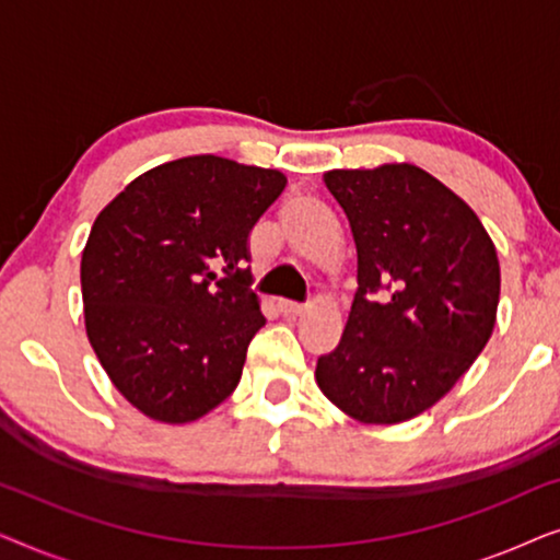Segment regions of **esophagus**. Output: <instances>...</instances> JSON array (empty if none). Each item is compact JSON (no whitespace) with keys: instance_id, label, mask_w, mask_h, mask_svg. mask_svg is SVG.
Here are the masks:
<instances>
[{"instance_id":"obj_1","label":"esophagus","mask_w":560,"mask_h":560,"mask_svg":"<svg viewBox=\"0 0 560 560\" xmlns=\"http://www.w3.org/2000/svg\"><path fill=\"white\" fill-rule=\"evenodd\" d=\"M278 308H280L282 316H288V318H298V316H303V313H305L301 303H290V301H280Z\"/></svg>"}]
</instances>
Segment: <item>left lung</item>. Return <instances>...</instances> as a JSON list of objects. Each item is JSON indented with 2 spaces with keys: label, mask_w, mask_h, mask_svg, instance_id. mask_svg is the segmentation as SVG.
Returning <instances> with one entry per match:
<instances>
[{
  "label": "left lung",
  "mask_w": 560,
  "mask_h": 560,
  "mask_svg": "<svg viewBox=\"0 0 560 560\" xmlns=\"http://www.w3.org/2000/svg\"><path fill=\"white\" fill-rule=\"evenodd\" d=\"M357 244V295L316 382L366 425L433 408L487 347L500 303L492 236L464 198L423 167L324 173Z\"/></svg>",
  "instance_id": "left-lung-1"
}]
</instances>
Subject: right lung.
Segmentation results:
<instances>
[{
    "mask_svg": "<svg viewBox=\"0 0 560 560\" xmlns=\"http://www.w3.org/2000/svg\"><path fill=\"white\" fill-rule=\"evenodd\" d=\"M280 171L217 155L137 175L98 211L81 255L86 336L121 397L158 423L203 418L240 385L265 316L247 240Z\"/></svg>",
    "mask_w": 560,
    "mask_h": 560,
    "instance_id": "obj_1",
    "label": "right lung"
}]
</instances>
